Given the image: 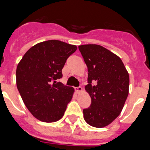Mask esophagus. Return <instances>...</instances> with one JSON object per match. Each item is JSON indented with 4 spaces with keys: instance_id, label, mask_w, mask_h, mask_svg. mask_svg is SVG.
<instances>
[{
    "instance_id": "obj_1",
    "label": "esophagus",
    "mask_w": 150,
    "mask_h": 150,
    "mask_svg": "<svg viewBox=\"0 0 150 150\" xmlns=\"http://www.w3.org/2000/svg\"><path fill=\"white\" fill-rule=\"evenodd\" d=\"M82 91H83V88L82 87H81V86H79V87L78 88H75V91H76L77 93H81Z\"/></svg>"
}]
</instances>
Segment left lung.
Returning a JSON list of instances; mask_svg holds the SVG:
<instances>
[{
	"instance_id": "8db88e82",
	"label": "left lung",
	"mask_w": 150,
	"mask_h": 150,
	"mask_svg": "<svg viewBox=\"0 0 150 150\" xmlns=\"http://www.w3.org/2000/svg\"><path fill=\"white\" fill-rule=\"evenodd\" d=\"M78 48L88 67L85 88L91 98V106L83 111L84 120L103 128L121 112L128 95L129 75L120 57L103 46L87 44Z\"/></svg>"
}]
</instances>
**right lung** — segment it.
<instances>
[{
    "mask_svg": "<svg viewBox=\"0 0 150 150\" xmlns=\"http://www.w3.org/2000/svg\"><path fill=\"white\" fill-rule=\"evenodd\" d=\"M75 45L57 40L41 42L27 51L18 64L16 86L29 111L38 120L54 122L63 117L74 88L57 80Z\"/></svg>",
    "mask_w": 150,
    "mask_h": 150,
    "instance_id": "obj_1",
    "label": "right lung"
}]
</instances>
